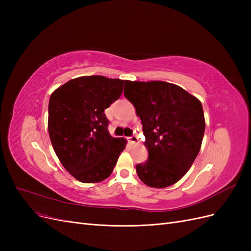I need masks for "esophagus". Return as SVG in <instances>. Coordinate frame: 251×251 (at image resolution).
I'll return each instance as SVG.
<instances>
[{
  "label": "esophagus",
  "instance_id": "esophagus-1",
  "mask_svg": "<svg viewBox=\"0 0 251 251\" xmlns=\"http://www.w3.org/2000/svg\"><path fill=\"white\" fill-rule=\"evenodd\" d=\"M127 141L131 143H138L139 139L136 135H132V136H130V137H127Z\"/></svg>",
  "mask_w": 251,
  "mask_h": 251
}]
</instances>
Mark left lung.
I'll return each instance as SVG.
<instances>
[{"mask_svg":"<svg viewBox=\"0 0 251 251\" xmlns=\"http://www.w3.org/2000/svg\"><path fill=\"white\" fill-rule=\"evenodd\" d=\"M125 96L141 119L149 158L136 165L144 184L164 188L191 169L202 144V103L184 89L165 81L126 80Z\"/></svg>","mask_w":251,"mask_h":251,"instance_id":"1","label":"left lung"}]
</instances>
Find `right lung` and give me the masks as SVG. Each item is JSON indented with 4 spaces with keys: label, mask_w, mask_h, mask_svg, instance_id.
Instances as JSON below:
<instances>
[{
    "label": "right lung",
    "mask_w": 251,
    "mask_h": 251,
    "mask_svg": "<svg viewBox=\"0 0 251 251\" xmlns=\"http://www.w3.org/2000/svg\"><path fill=\"white\" fill-rule=\"evenodd\" d=\"M125 80L91 75L71 79L50 96L48 131L64 168L82 183L107 179L126 148L110 135L104 110L123 94Z\"/></svg>",
    "instance_id": "add662e5"
}]
</instances>
